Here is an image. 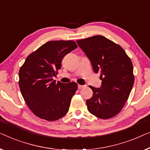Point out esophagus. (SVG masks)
I'll list each match as a JSON object with an SVG mask.
<instances>
[{"mask_svg": "<svg viewBox=\"0 0 150 150\" xmlns=\"http://www.w3.org/2000/svg\"><path fill=\"white\" fill-rule=\"evenodd\" d=\"M84 86H83V85H78V89H81V88H83Z\"/></svg>", "mask_w": 150, "mask_h": 150, "instance_id": "34e87169", "label": "esophagus"}]
</instances>
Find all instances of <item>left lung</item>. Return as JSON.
Masks as SVG:
<instances>
[{
  "label": "left lung",
  "mask_w": 150,
  "mask_h": 150,
  "mask_svg": "<svg viewBox=\"0 0 150 150\" xmlns=\"http://www.w3.org/2000/svg\"><path fill=\"white\" fill-rule=\"evenodd\" d=\"M89 59L94 73H100V88L90 86L92 98L86 100L90 113L100 119L119 113L134 84L131 60L119 45L100 35L77 41Z\"/></svg>",
  "instance_id": "left-lung-1"
}]
</instances>
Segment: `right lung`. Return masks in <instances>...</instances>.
I'll list each match as a JSON object with an SVG mask.
<instances>
[{
    "label": "right lung",
    "instance_id": "right-lung-1",
    "mask_svg": "<svg viewBox=\"0 0 150 150\" xmlns=\"http://www.w3.org/2000/svg\"><path fill=\"white\" fill-rule=\"evenodd\" d=\"M77 45L73 41H51L27 57L19 72L21 93L34 114L47 121L60 119L68 112L77 90L75 82H56L53 77L62 59Z\"/></svg>",
    "mask_w": 150,
    "mask_h": 150
}]
</instances>
